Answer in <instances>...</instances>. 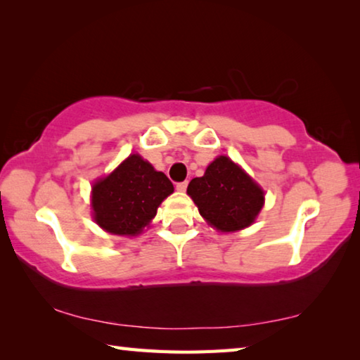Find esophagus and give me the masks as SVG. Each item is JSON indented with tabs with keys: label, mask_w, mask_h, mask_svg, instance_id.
Returning <instances> with one entry per match:
<instances>
[{
	"label": "esophagus",
	"mask_w": 360,
	"mask_h": 360,
	"mask_svg": "<svg viewBox=\"0 0 360 360\" xmlns=\"http://www.w3.org/2000/svg\"><path fill=\"white\" fill-rule=\"evenodd\" d=\"M187 186H188V182L187 181H182V182H178V184H176V188H178L179 192H184L186 188H187Z\"/></svg>",
	"instance_id": "esophagus-1"
}]
</instances>
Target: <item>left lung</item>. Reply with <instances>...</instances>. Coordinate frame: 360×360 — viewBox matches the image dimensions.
I'll list each match as a JSON object with an SVG mask.
<instances>
[{
	"label": "left lung",
	"mask_w": 360,
	"mask_h": 360,
	"mask_svg": "<svg viewBox=\"0 0 360 360\" xmlns=\"http://www.w3.org/2000/svg\"><path fill=\"white\" fill-rule=\"evenodd\" d=\"M187 193L200 214L221 231L251 225L264 205L262 188L225 155L217 157L202 178H193Z\"/></svg>",
	"instance_id": "8db88e82"
}]
</instances>
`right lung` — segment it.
<instances>
[{
	"label": "right lung",
	"instance_id": "1",
	"mask_svg": "<svg viewBox=\"0 0 360 360\" xmlns=\"http://www.w3.org/2000/svg\"><path fill=\"white\" fill-rule=\"evenodd\" d=\"M173 191L165 174L133 154L94 186L95 221L109 233L138 235Z\"/></svg>",
	"mask_w": 360,
	"mask_h": 360
}]
</instances>
